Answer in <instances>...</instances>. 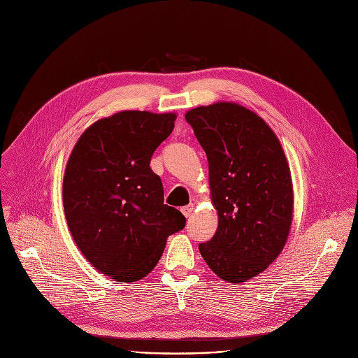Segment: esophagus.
<instances>
[{
    "mask_svg": "<svg viewBox=\"0 0 358 358\" xmlns=\"http://www.w3.org/2000/svg\"><path fill=\"white\" fill-rule=\"evenodd\" d=\"M193 209H194V206H193V204H189V206H184V208H181V213H182V215H184L185 217H189V216L192 215Z\"/></svg>",
    "mask_w": 358,
    "mask_h": 358,
    "instance_id": "34e87169",
    "label": "esophagus"
}]
</instances>
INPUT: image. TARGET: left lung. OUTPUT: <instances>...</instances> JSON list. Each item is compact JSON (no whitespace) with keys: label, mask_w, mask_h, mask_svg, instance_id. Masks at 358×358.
Here are the masks:
<instances>
[{"label":"left lung","mask_w":358,"mask_h":358,"mask_svg":"<svg viewBox=\"0 0 358 358\" xmlns=\"http://www.w3.org/2000/svg\"><path fill=\"white\" fill-rule=\"evenodd\" d=\"M209 162L219 224L199 245L222 280L242 283L283 251L293 217L290 168L275 134L254 111L219 101L185 113Z\"/></svg>","instance_id":"obj_1"}]
</instances>
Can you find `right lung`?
I'll list each match as a JSON object with an SVG mask.
<instances>
[{
    "label": "right lung",
    "mask_w": 358,
    "mask_h": 358,
    "mask_svg": "<svg viewBox=\"0 0 358 358\" xmlns=\"http://www.w3.org/2000/svg\"><path fill=\"white\" fill-rule=\"evenodd\" d=\"M176 113L124 110L92 123L75 143L64 176L71 235L100 273L134 283L154 270L166 238L185 227L164 204L149 162L171 135Z\"/></svg>",
    "instance_id": "right-lung-1"
}]
</instances>
